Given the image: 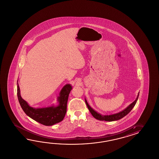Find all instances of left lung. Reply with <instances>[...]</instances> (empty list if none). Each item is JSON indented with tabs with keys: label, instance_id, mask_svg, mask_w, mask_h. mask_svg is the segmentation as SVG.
Here are the masks:
<instances>
[{
	"label": "left lung",
	"instance_id": "1",
	"mask_svg": "<svg viewBox=\"0 0 159 159\" xmlns=\"http://www.w3.org/2000/svg\"><path fill=\"white\" fill-rule=\"evenodd\" d=\"M139 95V93H138V96L136 97L135 101H134L132 103H131L129 106L125 108V110H124L123 111H120L118 113H116L115 114H112V115H110V116H102L100 114L97 112L96 111H94L92 108H91V107L89 105L86 98H85V102H86V104L89 110L90 111V113L92 114V116H93L94 118H95L96 119L98 120H105V121H114V120H120L121 118H122L123 117H124L125 116H126L128 113H129V112L132 110V108L135 106V104L136 103V101L138 99Z\"/></svg>",
	"mask_w": 159,
	"mask_h": 159
}]
</instances>
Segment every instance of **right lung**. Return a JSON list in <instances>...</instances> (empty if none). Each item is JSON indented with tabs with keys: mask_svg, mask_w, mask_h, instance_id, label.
<instances>
[{
	"mask_svg": "<svg viewBox=\"0 0 159 159\" xmlns=\"http://www.w3.org/2000/svg\"><path fill=\"white\" fill-rule=\"evenodd\" d=\"M72 89V87L69 84H66L63 87L58 97V106L34 108L29 106L20 96L17 80V97L23 110L29 117L45 126L54 125L63 120L66 112L68 97Z\"/></svg>",
	"mask_w": 159,
	"mask_h": 159,
	"instance_id": "1",
	"label": "right lung"
}]
</instances>
